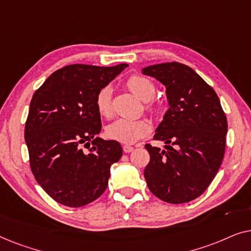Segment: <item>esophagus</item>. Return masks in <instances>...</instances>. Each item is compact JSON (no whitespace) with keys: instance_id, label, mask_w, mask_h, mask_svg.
Segmentation results:
<instances>
[{"instance_id":"esophagus-1","label":"esophagus","mask_w":251,"mask_h":251,"mask_svg":"<svg viewBox=\"0 0 251 251\" xmlns=\"http://www.w3.org/2000/svg\"><path fill=\"white\" fill-rule=\"evenodd\" d=\"M132 151H133L132 146H130V145L123 146V152H125V153H130V152H132Z\"/></svg>"}]
</instances>
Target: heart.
Listing matches in <instances>:
<instances>
[{"label":"heart","mask_w":251,"mask_h":251,"mask_svg":"<svg viewBox=\"0 0 251 251\" xmlns=\"http://www.w3.org/2000/svg\"><path fill=\"white\" fill-rule=\"evenodd\" d=\"M126 88L137 97L145 100V109L151 114L161 112V104L153 96L155 95V84L151 78L140 74H133L126 81ZM96 108L99 115L111 118L113 115V91L111 85L99 89L95 99ZM151 132V125L145 119L130 120L118 119L106 126V136L109 139L122 144H133L146 137Z\"/></svg>","instance_id":"heart-1"}]
</instances>
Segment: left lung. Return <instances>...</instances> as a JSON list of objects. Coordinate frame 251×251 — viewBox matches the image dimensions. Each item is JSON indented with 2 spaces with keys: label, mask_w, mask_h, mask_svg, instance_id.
<instances>
[{
  "label": "left lung",
  "mask_w": 251,
  "mask_h": 251,
  "mask_svg": "<svg viewBox=\"0 0 251 251\" xmlns=\"http://www.w3.org/2000/svg\"><path fill=\"white\" fill-rule=\"evenodd\" d=\"M167 89L170 108L154 135L166 151L146 144L144 171L150 191L169 203L190 202L203 193L221 167L227 120L214 89L186 65L173 61L143 68Z\"/></svg>",
  "instance_id": "obj_1"
}]
</instances>
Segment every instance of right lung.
Segmentation results:
<instances>
[{
    "label": "right lung",
    "instance_id": "add662e5",
    "mask_svg": "<svg viewBox=\"0 0 251 251\" xmlns=\"http://www.w3.org/2000/svg\"><path fill=\"white\" fill-rule=\"evenodd\" d=\"M126 66L68 65L33 95L25 125L29 166L37 183L58 203L82 207L107 187L109 168L121 159L122 147L115 140L95 138L101 130L95 99ZM83 145L89 153L81 151Z\"/></svg>",
    "mask_w": 251,
    "mask_h": 251
}]
</instances>
